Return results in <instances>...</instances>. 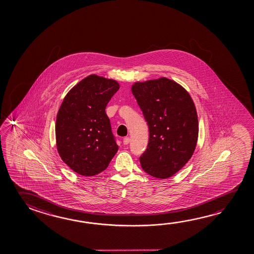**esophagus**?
<instances>
[{
	"label": "esophagus",
	"instance_id": "1",
	"mask_svg": "<svg viewBox=\"0 0 254 254\" xmlns=\"http://www.w3.org/2000/svg\"><path fill=\"white\" fill-rule=\"evenodd\" d=\"M129 142H130V138L125 137L124 139H123V143H124L125 145H127Z\"/></svg>",
	"mask_w": 254,
	"mask_h": 254
}]
</instances>
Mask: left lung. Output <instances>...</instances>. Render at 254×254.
<instances>
[{
    "label": "left lung",
    "mask_w": 254,
    "mask_h": 254,
    "mask_svg": "<svg viewBox=\"0 0 254 254\" xmlns=\"http://www.w3.org/2000/svg\"><path fill=\"white\" fill-rule=\"evenodd\" d=\"M131 90L150 131L141 167L156 178H169L194 153L198 137L195 104L184 87L165 77L135 82Z\"/></svg>",
    "instance_id": "1"
}]
</instances>
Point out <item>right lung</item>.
I'll return each mask as SVG.
<instances>
[{
  "mask_svg": "<svg viewBox=\"0 0 254 254\" xmlns=\"http://www.w3.org/2000/svg\"><path fill=\"white\" fill-rule=\"evenodd\" d=\"M119 88L116 80L91 74L63 100L56 121L57 148L63 161L79 175L100 174L118 151L105 108Z\"/></svg>",
  "mask_w": 254,
  "mask_h": 254,
  "instance_id": "obj_1",
  "label": "right lung"
}]
</instances>
